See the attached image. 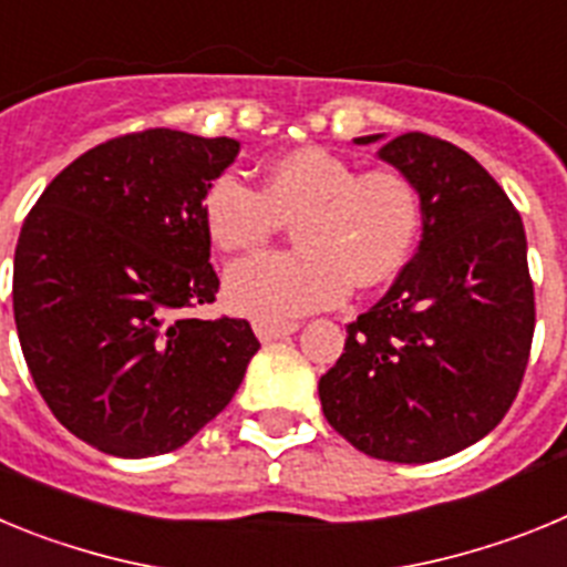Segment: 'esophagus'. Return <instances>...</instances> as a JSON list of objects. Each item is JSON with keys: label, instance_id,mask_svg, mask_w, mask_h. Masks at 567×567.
<instances>
[{"label": "esophagus", "instance_id": "obj_1", "mask_svg": "<svg viewBox=\"0 0 567 567\" xmlns=\"http://www.w3.org/2000/svg\"><path fill=\"white\" fill-rule=\"evenodd\" d=\"M255 334L260 343H272V340H284L289 334L298 332V323H275V320H255Z\"/></svg>", "mask_w": 567, "mask_h": 567}]
</instances>
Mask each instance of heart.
Segmentation results:
<instances>
[{
  "mask_svg": "<svg viewBox=\"0 0 567 567\" xmlns=\"http://www.w3.org/2000/svg\"><path fill=\"white\" fill-rule=\"evenodd\" d=\"M209 244L255 252L292 224L298 252L229 267L224 298L235 312L284 320L332 307L346 289H378L409 264L423 227L417 184L392 167H358L323 147H298L264 169L260 193L221 173L202 195Z\"/></svg>",
  "mask_w": 567,
  "mask_h": 567,
  "instance_id": "heart-1",
  "label": "heart"
}]
</instances>
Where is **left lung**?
I'll return each mask as SVG.
<instances>
[{"instance_id": "obj_1", "label": "left lung", "mask_w": 567, "mask_h": 567, "mask_svg": "<svg viewBox=\"0 0 567 567\" xmlns=\"http://www.w3.org/2000/svg\"><path fill=\"white\" fill-rule=\"evenodd\" d=\"M378 155L417 184L423 235L392 289L346 327L318 394L358 452L434 463L483 440L517 398L534 338L528 244L508 195L465 150L405 133Z\"/></svg>"}]
</instances>
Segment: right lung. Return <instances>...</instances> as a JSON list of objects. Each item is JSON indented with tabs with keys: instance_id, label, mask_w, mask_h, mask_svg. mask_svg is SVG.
Instances as JSON below:
<instances>
[{
	"instance_id": "right-lung-1",
	"label": "right lung",
	"mask_w": 567,
	"mask_h": 567,
	"mask_svg": "<svg viewBox=\"0 0 567 567\" xmlns=\"http://www.w3.org/2000/svg\"><path fill=\"white\" fill-rule=\"evenodd\" d=\"M235 138L155 127L79 155L39 195L13 255V318L39 394L113 457L182 449L227 409L260 343L213 303L202 195Z\"/></svg>"
}]
</instances>
